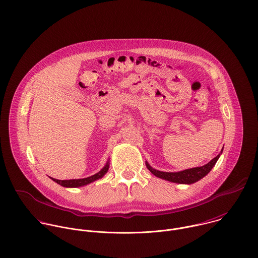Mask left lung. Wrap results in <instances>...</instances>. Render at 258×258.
Wrapping results in <instances>:
<instances>
[{"label": "left lung", "instance_id": "left-lung-1", "mask_svg": "<svg viewBox=\"0 0 258 258\" xmlns=\"http://www.w3.org/2000/svg\"><path fill=\"white\" fill-rule=\"evenodd\" d=\"M222 151H223V149L221 150V153H222ZM221 153L218 154L215 158H213L210 162H208L207 164H205L203 166L184 169V170L177 171V172H165V171L156 170L153 167H151L147 161L145 162V164H146L147 168L151 171V173H153L155 176H157L159 178H163L168 181L176 182V183L190 184V183H194V182L200 180L201 178H203L205 175H207L211 171V169L213 168V166L216 164L217 160L219 159Z\"/></svg>", "mask_w": 258, "mask_h": 258}]
</instances>
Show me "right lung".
<instances>
[{
  "mask_svg": "<svg viewBox=\"0 0 258 258\" xmlns=\"http://www.w3.org/2000/svg\"><path fill=\"white\" fill-rule=\"evenodd\" d=\"M109 169V161L107 162V164L96 174L94 175H91L89 177H86V178H80V179H66V180H60V179H56V178H52L50 177L53 181L57 182L58 184L64 186V187H79V186H83V185H86V184H89L101 177H103L107 171Z\"/></svg>",
  "mask_w": 258,
  "mask_h": 258,
  "instance_id": "add662e5",
  "label": "right lung"
}]
</instances>
